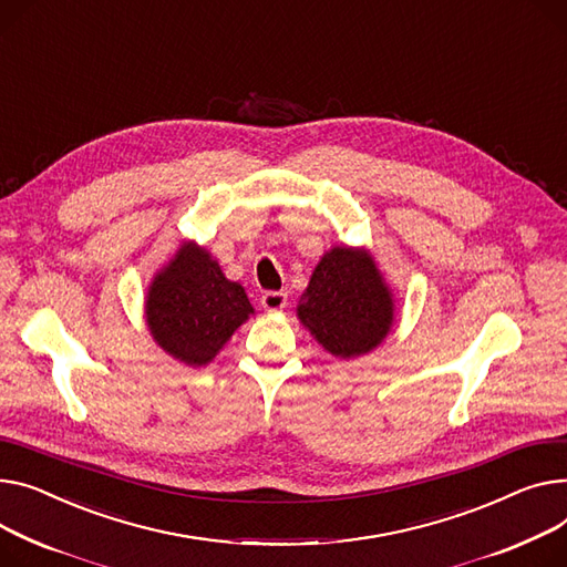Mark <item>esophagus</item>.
<instances>
[{
    "label": "esophagus",
    "mask_w": 567,
    "mask_h": 567,
    "mask_svg": "<svg viewBox=\"0 0 567 567\" xmlns=\"http://www.w3.org/2000/svg\"><path fill=\"white\" fill-rule=\"evenodd\" d=\"M287 306V293L282 291H264L261 293V308L267 312H280Z\"/></svg>",
    "instance_id": "obj_1"
}]
</instances>
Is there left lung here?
I'll return each instance as SVG.
<instances>
[{"label":"left lung","mask_w":567,"mask_h":567,"mask_svg":"<svg viewBox=\"0 0 567 567\" xmlns=\"http://www.w3.org/2000/svg\"><path fill=\"white\" fill-rule=\"evenodd\" d=\"M298 319L334 358L379 347L394 323V300L364 248H330L300 296Z\"/></svg>","instance_id":"8db88e82"}]
</instances>
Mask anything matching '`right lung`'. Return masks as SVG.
Wrapping results in <instances>:
<instances>
[{"instance_id": "right-lung-1", "label": "right lung", "mask_w": 567, "mask_h": 567, "mask_svg": "<svg viewBox=\"0 0 567 567\" xmlns=\"http://www.w3.org/2000/svg\"><path fill=\"white\" fill-rule=\"evenodd\" d=\"M250 315L244 287L225 278L218 261L194 241L179 246L145 298L150 334L188 367L212 362Z\"/></svg>"}]
</instances>
